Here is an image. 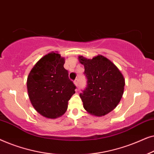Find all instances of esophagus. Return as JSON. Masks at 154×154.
I'll return each mask as SVG.
<instances>
[{"instance_id":"1","label":"esophagus","mask_w":154,"mask_h":154,"mask_svg":"<svg viewBox=\"0 0 154 154\" xmlns=\"http://www.w3.org/2000/svg\"><path fill=\"white\" fill-rule=\"evenodd\" d=\"M73 83H74V84H75V85L78 86V85H79V80H78V79H75V81H73Z\"/></svg>"}]
</instances>
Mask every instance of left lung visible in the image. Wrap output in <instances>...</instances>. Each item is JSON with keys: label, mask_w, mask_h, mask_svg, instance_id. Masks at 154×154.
Returning a JSON list of instances; mask_svg holds the SVG:
<instances>
[{"label": "left lung", "mask_w": 154, "mask_h": 154, "mask_svg": "<svg viewBox=\"0 0 154 154\" xmlns=\"http://www.w3.org/2000/svg\"><path fill=\"white\" fill-rule=\"evenodd\" d=\"M85 67L87 85L80 93L83 107L88 113L102 116L113 110L123 94L125 80L113 62L102 55L92 59L79 57Z\"/></svg>", "instance_id": "left-lung-1"}]
</instances>
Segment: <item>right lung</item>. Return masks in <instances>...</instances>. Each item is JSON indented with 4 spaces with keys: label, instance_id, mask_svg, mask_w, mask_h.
Returning a JSON list of instances; mask_svg holds the SVG:
<instances>
[{
    "label": "right lung",
    "instance_id": "right-lung-1",
    "mask_svg": "<svg viewBox=\"0 0 154 154\" xmlns=\"http://www.w3.org/2000/svg\"><path fill=\"white\" fill-rule=\"evenodd\" d=\"M64 59L51 52L38 62L27 79L29 97L34 109L48 119L66 112L68 102L76 88L64 68Z\"/></svg>",
    "mask_w": 154,
    "mask_h": 154
}]
</instances>
